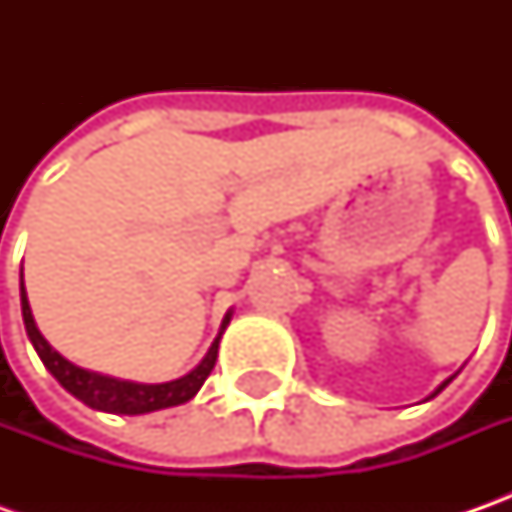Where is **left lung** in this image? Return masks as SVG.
Wrapping results in <instances>:
<instances>
[{
	"label": "left lung",
	"instance_id": "left-lung-1",
	"mask_svg": "<svg viewBox=\"0 0 512 512\" xmlns=\"http://www.w3.org/2000/svg\"><path fill=\"white\" fill-rule=\"evenodd\" d=\"M450 382H453V376H450V379H447V382H444V384H439V387H436V393H433V396H439V393H442L444 387H447V384H450ZM433 396H430V399H433Z\"/></svg>",
	"mask_w": 512,
	"mask_h": 512
}]
</instances>
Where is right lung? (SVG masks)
Returning <instances> with one entry per match:
<instances>
[{
	"label": "right lung",
	"instance_id": "obj_1",
	"mask_svg": "<svg viewBox=\"0 0 512 512\" xmlns=\"http://www.w3.org/2000/svg\"><path fill=\"white\" fill-rule=\"evenodd\" d=\"M22 319H25V330H28L30 344L36 347L42 364L50 370V376L68 390L70 396H76L79 402H85L93 410H105V413H122V416H139V413H153V410H165V407H176V404L190 402L199 387L205 384L210 376L216 356H219V339H222V330L230 322V313L222 322V330L216 336V342L210 344L207 356L199 362V367H193L187 376L182 379H173V382L162 384H139V382H125V379H113V376H102V373H93L85 367H76L68 362L59 350H53L48 339L39 333V327L33 322V313L28 305V293H25V282H22Z\"/></svg>",
	"mask_w": 512,
	"mask_h": 512
}]
</instances>
